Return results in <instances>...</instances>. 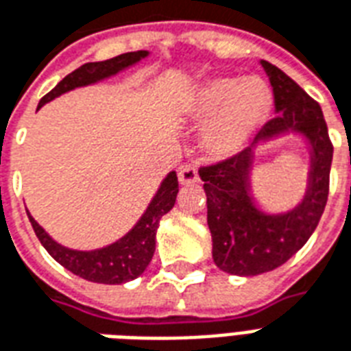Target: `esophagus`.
I'll return each mask as SVG.
<instances>
[{
  "label": "esophagus",
  "instance_id": "1",
  "mask_svg": "<svg viewBox=\"0 0 351 351\" xmlns=\"http://www.w3.org/2000/svg\"><path fill=\"white\" fill-rule=\"evenodd\" d=\"M178 180H180V184H184V186L199 182V171H197V165H193V163H186V165H182L180 171H178Z\"/></svg>",
  "mask_w": 351,
  "mask_h": 351
}]
</instances>
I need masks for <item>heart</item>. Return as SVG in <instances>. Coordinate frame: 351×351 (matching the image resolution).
I'll use <instances>...</instances> for the list:
<instances>
[{
  "mask_svg": "<svg viewBox=\"0 0 351 351\" xmlns=\"http://www.w3.org/2000/svg\"><path fill=\"white\" fill-rule=\"evenodd\" d=\"M274 95L261 77H212L197 85L186 113L201 126L202 147L212 156L228 158L247 147L268 124Z\"/></svg>",
  "mask_w": 351,
  "mask_h": 351,
  "instance_id": "heart-1",
  "label": "heart"
}]
</instances>
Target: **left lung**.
Returning a JSON list of instances; mask_svg holds the SVG:
<instances>
[{
	"instance_id": "obj_1",
	"label": "left lung",
	"mask_w": 351,
	"mask_h": 351,
	"mask_svg": "<svg viewBox=\"0 0 351 351\" xmlns=\"http://www.w3.org/2000/svg\"><path fill=\"white\" fill-rule=\"evenodd\" d=\"M261 66L274 87L277 115L261 130L251 147L225 162L199 169L206 193L215 266L240 277L279 268L307 243L328 202L333 160V145L320 104L275 64L261 61ZM288 133L300 135L308 143V189L292 210L269 215L256 204L250 171L258 145Z\"/></svg>"
}]
</instances>
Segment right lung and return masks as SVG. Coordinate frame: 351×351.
<instances>
[{
  "label": "right lung",
  "instance_id": "right-lung-1",
  "mask_svg": "<svg viewBox=\"0 0 351 351\" xmlns=\"http://www.w3.org/2000/svg\"><path fill=\"white\" fill-rule=\"evenodd\" d=\"M149 57V51H130L117 56L108 61H96V63H85L80 69H76L72 74L63 77L56 87L44 96L38 102L40 110L44 104L51 102L57 96L64 95L77 87L93 85L119 74L121 70H126L139 63L141 59ZM176 193H178V178L175 171H171L160 184V188L152 197V201L145 210V214L139 217V221L134 225V228L126 232L123 238L106 245V247L93 249V251H80V249L64 247L57 243L40 225H38L33 215L27 212L31 225L35 234L44 245V249L56 258L63 268L72 271L77 277L85 281L102 282V285H123V282L134 281L147 269V266L152 261L156 249V232L158 225L163 215L175 206Z\"/></svg>",
  "mask_w": 351,
  "mask_h": 351
}]
</instances>
